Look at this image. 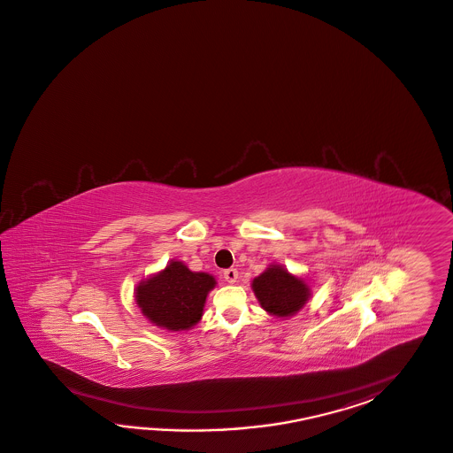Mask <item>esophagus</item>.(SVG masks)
<instances>
[{
    "label": "esophagus",
    "mask_w": 453,
    "mask_h": 453,
    "mask_svg": "<svg viewBox=\"0 0 453 453\" xmlns=\"http://www.w3.org/2000/svg\"><path fill=\"white\" fill-rule=\"evenodd\" d=\"M222 276H224V280L227 281V283H235L237 281V278H239V272L235 270V268H227V270H224V273H222Z\"/></svg>",
    "instance_id": "obj_1"
}]
</instances>
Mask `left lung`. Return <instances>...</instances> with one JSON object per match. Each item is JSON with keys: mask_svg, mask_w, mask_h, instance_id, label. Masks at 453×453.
Wrapping results in <instances>:
<instances>
[{"mask_svg": "<svg viewBox=\"0 0 453 453\" xmlns=\"http://www.w3.org/2000/svg\"><path fill=\"white\" fill-rule=\"evenodd\" d=\"M252 288L262 308L278 318L293 316L309 298L306 283L296 276L289 275L281 266H270L255 278Z\"/></svg>", "mask_w": 453, "mask_h": 453, "instance_id": "left-lung-1", "label": "left lung"}]
</instances>
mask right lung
Wrapping results in <instances>:
<instances>
[{
  "mask_svg": "<svg viewBox=\"0 0 453 453\" xmlns=\"http://www.w3.org/2000/svg\"><path fill=\"white\" fill-rule=\"evenodd\" d=\"M214 285V278L208 273H195L181 262H172L137 287L135 299L142 314L157 326L187 331L201 319L204 301Z\"/></svg>",
  "mask_w": 453,
  "mask_h": 453,
  "instance_id": "1",
  "label": "right lung"
}]
</instances>
